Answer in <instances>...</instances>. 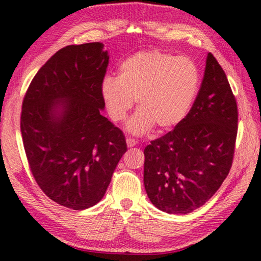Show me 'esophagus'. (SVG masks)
Masks as SVG:
<instances>
[{
  "label": "esophagus",
  "instance_id": "esophagus-1",
  "mask_svg": "<svg viewBox=\"0 0 261 261\" xmlns=\"http://www.w3.org/2000/svg\"><path fill=\"white\" fill-rule=\"evenodd\" d=\"M136 144H137V140L136 139L131 138V137H127V138H126V145H127V146L134 147Z\"/></svg>",
  "mask_w": 261,
  "mask_h": 261
}]
</instances>
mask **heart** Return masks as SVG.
I'll use <instances>...</instances> for the list:
<instances>
[{
    "label": "heart",
    "mask_w": 261,
    "mask_h": 261,
    "mask_svg": "<svg viewBox=\"0 0 261 261\" xmlns=\"http://www.w3.org/2000/svg\"><path fill=\"white\" fill-rule=\"evenodd\" d=\"M118 71V77L103 78L101 95L114 122L124 120L137 100L139 110L127 123V130L136 135L153 125L163 130L182 122L201 82L193 60L158 50L137 53L123 62Z\"/></svg>",
    "instance_id": "b5f03b06"
}]
</instances>
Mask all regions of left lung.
I'll list each match as a JSON object with an SVG mask.
<instances>
[{"instance_id": "1", "label": "left lung", "mask_w": 261, "mask_h": 261, "mask_svg": "<svg viewBox=\"0 0 261 261\" xmlns=\"http://www.w3.org/2000/svg\"><path fill=\"white\" fill-rule=\"evenodd\" d=\"M237 123L235 95L208 53L187 116L144 149V185L152 204L167 213L188 214L211 199L231 168Z\"/></svg>"}]
</instances>
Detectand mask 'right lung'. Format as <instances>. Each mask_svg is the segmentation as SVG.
I'll use <instances>...</instances> for the list:
<instances>
[{
	"instance_id": "add662e5",
	"label": "right lung",
	"mask_w": 261,
	"mask_h": 261,
	"mask_svg": "<svg viewBox=\"0 0 261 261\" xmlns=\"http://www.w3.org/2000/svg\"><path fill=\"white\" fill-rule=\"evenodd\" d=\"M100 42L56 51L26 91L20 131L29 167L43 193L81 211L102 199L126 152L121 129L101 115L108 53Z\"/></svg>"
}]
</instances>
